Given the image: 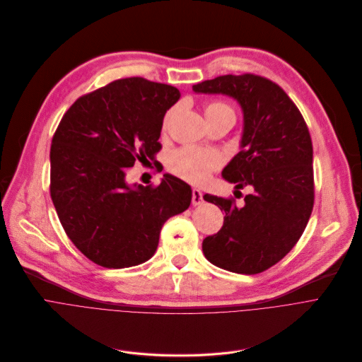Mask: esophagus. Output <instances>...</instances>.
Here are the masks:
<instances>
[{
    "label": "esophagus",
    "instance_id": "34e87169",
    "mask_svg": "<svg viewBox=\"0 0 362 362\" xmlns=\"http://www.w3.org/2000/svg\"><path fill=\"white\" fill-rule=\"evenodd\" d=\"M204 202V194L199 189H192V204L201 205Z\"/></svg>",
    "mask_w": 362,
    "mask_h": 362
}]
</instances>
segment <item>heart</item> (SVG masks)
Here are the masks:
<instances>
[{"mask_svg": "<svg viewBox=\"0 0 362 362\" xmlns=\"http://www.w3.org/2000/svg\"><path fill=\"white\" fill-rule=\"evenodd\" d=\"M228 112L233 113L231 107L223 102H211L205 107L206 117ZM221 163L223 158L220 154L197 147H183L170 154L167 165L168 170L177 177L189 183L199 185L206 182L212 172L221 165Z\"/></svg>", "mask_w": 362, "mask_h": 362, "instance_id": "1", "label": "heart"}]
</instances>
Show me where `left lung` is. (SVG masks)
Masks as SVG:
<instances>
[{
  "label": "left lung",
  "mask_w": 362,
  "mask_h": 362,
  "mask_svg": "<svg viewBox=\"0 0 362 362\" xmlns=\"http://www.w3.org/2000/svg\"><path fill=\"white\" fill-rule=\"evenodd\" d=\"M226 94L243 110V136L223 177L252 192L243 206L233 198L204 195L226 212L221 230L204 238L205 257L221 269L255 275L269 269L300 240L315 204L313 144L305 120L274 81L255 76H221L194 87Z\"/></svg>",
  "instance_id": "1"
}]
</instances>
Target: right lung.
Here are the masks:
<instances>
[{
  "mask_svg": "<svg viewBox=\"0 0 362 362\" xmlns=\"http://www.w3.org/2000/svg\"><path fill=\"white\" fill-rule=\"evenodd\" d=\"M179 98L168 84L116 80L77 99L54 134L52 202L71 242L103 268L148 260L163 224L190 205V186L172 175L158 186L125 180L136 160H154L161 150L163 117Z\"/></svg>",
  "mask_w": 362,
  "mask_h": 362,
  "instance_id": "obj_1",
  "label": "right lung"
}]
</instances>
